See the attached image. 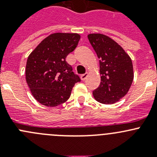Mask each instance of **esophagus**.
<instances>
[{"mask_svg":"<svg viewBox=\"0 0 157 157\" xmlns=\"http://www.w3.org/2000/svg\"><path fill=\"white\" fill-rule=\"evenodd\" d=\"M87 76H88L87 73H85L84 74H82V75L80 76V79H81L82 80H85L86 79V77H87Z\"/></svg>","mask_w":157,"mask_h":157,"instance_id":"obj_1","label":"esophagus"}]
</instances>
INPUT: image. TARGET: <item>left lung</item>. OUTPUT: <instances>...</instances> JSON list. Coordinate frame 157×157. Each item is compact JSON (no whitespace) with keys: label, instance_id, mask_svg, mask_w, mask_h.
Segmentation results:
<instances>
[{"label":"left lung","instance_id":"obj_1","mask_svg":"<svg viewBox=\"0 0 157 157\" xmlns=\"http://www.w3.org/2000/svg\"><path fill=\"white\" fill-rule=\"evenodd\" d=\"M88 39L99 58L100 85L93 91L94 99L102 104H114L128 93L134 80L131 58L112 38L91 33Z\"/></svg>","mask_w":157,"mask_h":157}]
</instances>
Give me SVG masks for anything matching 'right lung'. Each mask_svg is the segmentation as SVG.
<instances>
[{
	"label": "right lung",
	"mask_w": 157,
	"mask_h": 157,
	"mask_svg": "<svg viewBox=\"0 0 157 157\" xmlns=\"http://www.w3.org/2000/svg\"><path fill=\"white\" fill-rule=\"evenodd\" d=\"M80 39L77 33H52L28 57L26 83L33 97L42 105L55 107L65 102L74 84L80 81L65 61Z\"/></svg>",
	"instance_id": "add662e5"
}]
</instances>
